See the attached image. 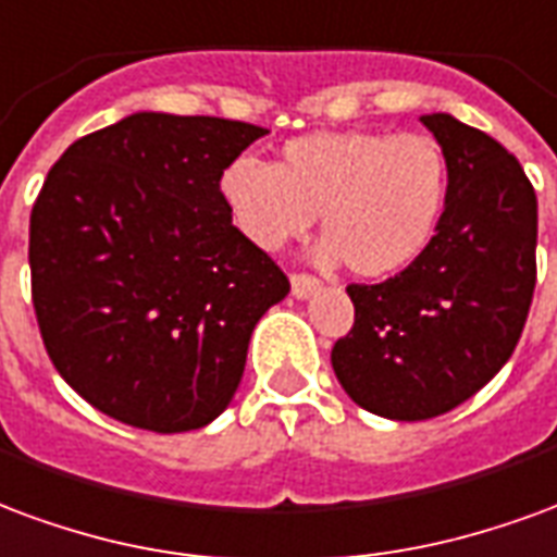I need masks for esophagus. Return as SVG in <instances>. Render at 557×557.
Returning <instances> with one entry per match:
<instances>
[{
    "label": "esophagus",
    "instance_id": "esophagus-1",
    "mask_svg": "<svg viewBox=\"0 0 557 557\" xmlns=\"http://www.w3.org/2000/svg\"><path fill=\"white\" fill-rule=\"evenodd\" d=\"M290 294H294L296 299H308V296L320 294V282L314 275H290Z\"/></svg>",
    "mask_w": 557,
    "mask_h": 557
}]
</instances>
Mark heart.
I'll use <instances>...</instances> for the list:
<instances>
[{
    "mask_svg": "<svg viewBox=\"0 0 557 557\" xmlns=\"http://www.w3.org/2000/svg\"><path fill=\"white\" fill-rule=\"evenodd\" d=\"M219 198L263 251L306 237L320 213V263L347 261L359 278H388L412 267L440 228L448 160L424 133H308L287 141L275 165L231 160Z\"/></svg>",
    "mask_w": 557,
    "mask_h": 557,
    "instance_id": "b5f03b06",
    "label": "heart"
}]
</instances>
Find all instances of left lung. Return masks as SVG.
Returning a JSON list of instances; mask_svg holds the SVG:
<instances>
[{"label": "left lung", "instance_id": "left-lung-1", "mask_svg": "<svg viewBox=\"0 0 557 557\" xmlns=\"http://www.w3.org/2000/svg\"><path fill=\"white\" fill-rule=\"evenodd\" d=\"M421 124L448 160L440 228L400 275L347 287L356 323L332 347L344 392L392 421L481 392L517 347L537 282V195L517 157L448 112Z\"/></svg>", "mask_w": 557, "mask_h": 557}]
</instances>
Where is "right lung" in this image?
<instances>
[{"label": "right lung", "instance_id": "add662e5", "mask_svg": "<svg viewBox=\"0 0 557 557\" xmlns=\"http://www.w3.org/2000/svg\"><path fill=\"white\" fill-rule=\"evenodd\" d=\"M270 129L133 112L64 150L28 225L55 371L115 421L186 433L225 412L258 320L290 282L243 237L219 174Z\"/></svg>", "mask_w": 557, "mask_h": 557}]
</instances>
